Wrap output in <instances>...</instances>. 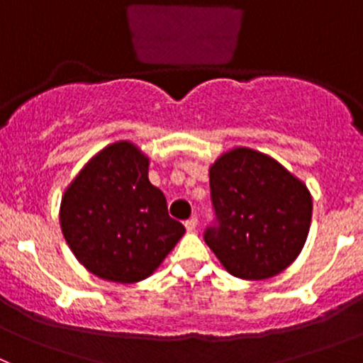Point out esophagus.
Instances as JSON below:
<instances>
[{
    "instance_id": "esophagus-1",
    "label": "esophagus",
    "mask_w": 363,
    "mask_h": 363,
    "mask_svg": "<svg viewBox=\"0 0 363 363\" xmlns=\"http://www.w3.org/2000/svg\"><path fill=\"white\" fill-rule=\"evenodd\" d=\"M184 226H186V230H188V232H195L196 226H199V219H196V218H189L188 221L184 223Z\"/></svg>"
}]
</instances>
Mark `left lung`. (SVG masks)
<instances>
[{"label": "left lung", "instance_id": "8db88e82", "mask_svg": "<svg viewBox=\"0 0 363 363\" xmlns=\"http://www.w3.org/2000/svg\"><path fill=\"white\" fill-rule=\"evenodd\" d=\"M208 179L216 223L203 239L232 276L267 279L295 262L313 216V199L302 181L247 147L219 156Z\"/></svg>", "mask_w": 363, "mask_h": 363}]
</instances>
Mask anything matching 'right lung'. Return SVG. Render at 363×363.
I'll return each mask as SVG.
<instances>
[{
    "label": "right lung",
    "instance_id": "right-lung-1",
    "mask_svg": "<svg viewBox=\"0 0 363 363\" xmlns=\"http://www.w3.org/2000/svg\"><path fill=\"white\" fill-rule=\"evenodd\" d=\"M149 158L131 142L98 152L61 200L60 221L75 258L113 283L151 276L184 235L167 199L147 177Z\"/></svg>",
    "mask_w": 363,
    "mask_h": 363
}]
</instances>
